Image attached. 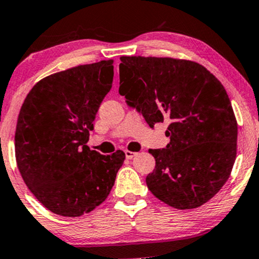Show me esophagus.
Returning a JSON list of instances; mask_svg holds the SVG:
<instances>
[{
	"mask_svg": "<svg viewBox=\"0 0 259 259\" xmlns=\"http://www.w3.org/2000/svg\"><path fill=\"white\" fill-rule=\"evenodd\" d=\"M136 154H138V153H136V152H133V151H129V150H126V151H125V157H126L127 159H132L133 157H135V156H136Z\"/></svg>",
	"mask_w": 259,
	"mask_h": 259,
	"instance_id": "esophagus-1",
	"label": "esophagus"
}]
</instances>
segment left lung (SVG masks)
Instances as JSON below:
<instances>
[{"mask_svg": "<svg viewBox=\"0 0 259 259\" xmlns=\"http://www.w3.org/2000/svg\"><path fill=\"white\" fill-rule=\"evenodd\" d=\"M119 94L151 127L168 121L167 147L150 150V191L168 206L192 209L227 183L236 158L237 121L222 82L196 62L121 56Z\"/></svg>", "mask_w": 259, "mask_h": 259, "instance_id": "left-lung-1", "label": "left lung"}]
</instances>
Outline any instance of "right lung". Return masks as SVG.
Wrapping results in <instances>:
<instances>
[{
	"instance_id": "obj_1",
	"label": "right lung",
	"mask_w": 259,
	"mask_h": 259,
	"mask_svg": "<svg viewBox=\"0 0 259 259\" xmlns=\"http://www.w3.org/2000/svg\"><path fill=\"white\" fill-rule=\"evenodd\" d=\"M113 59L51 74L34 85L18 115L14 147L20 175L40 203L62 217L91 212L108 197L125 153L86 146L112 88Z\"/></svg>"
}]
</instances>
